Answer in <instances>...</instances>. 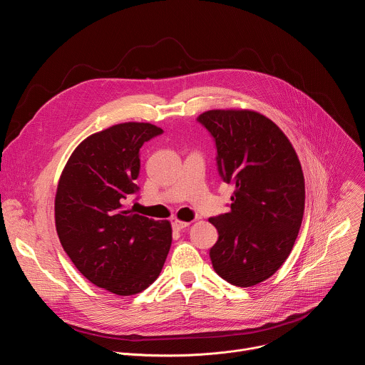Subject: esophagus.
Listing matches in <instances>:
<instances>
[{
    "label": "esophagus",
    "instance_id": "esophagus-1",
    "mask_svg": "<svg viewBox=\"0 0 365 365\" xmlns=\"http://www.w3.org/2000/svg\"><path fill=\"white\" fill-rule=\"evenodd\" d=\"M188 226H190V222H182V220H180V218H177V217L173 218V229L174 230H182V229H185Z\"/></svg>",
    "mask_w": 365,
    "mask_h": 365
}]
</instances>
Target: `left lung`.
I'll use <instances>...</instances> for the list:
<instances>
[{"label": "left lung", "instance_id": "8db88e82", "mask_svg": "<svg viewBox=\"0 0 365 365\" xmlns=\"http://www.w3.org/2000/svg\"><path fill=\"white\" fill-rule=\"evenodd\" d=\"M198 122L212 135L217 165L235 187L230 211L211 217L218 240L210 259L218 276L250 287L292 252L305 210V178L283 130L250 109H212Z\"/></svg>", "mask_w": 365, "mask_h": 365}]
</instances>
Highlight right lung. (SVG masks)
Wrapping results in <instances>:
<instances>
[{"mask_svg": "<svg viewBox=\"0 0 365 365\" xmlns=\"http://www.w3.org/2000/svg\"><path fill=\"white\" fill-rule=\"evenodd\" d=\"M160 133L148 122L92 133L71 153L57 184L54 220L64 252L89 282L119 297L154 283L173 242L168 220L125 207L138 190L139 148Z\"/></svg>", "mask_w": 365, "mask_h": 365, "instance_id": "right-lung-1", "label": "right lung"}]
</instances>
